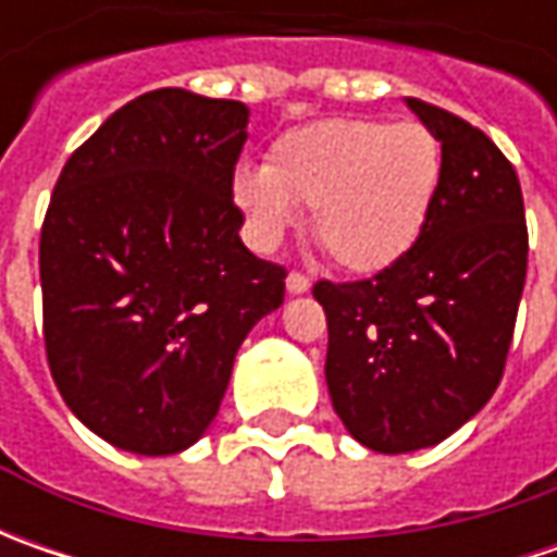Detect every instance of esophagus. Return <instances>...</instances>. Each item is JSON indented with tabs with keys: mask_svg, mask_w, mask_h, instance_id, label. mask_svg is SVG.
Here are the masks:
<instances>
[{
	"mask_svg": "<svg viewBox=\"0 0 557 557\" xmlns=\"http://www.w3.org/2000/svg\"><path fill=\"white\" fill-rule=\"evenodd\" d=\"M310 275H304V272H290L288 275V290L290 294H304V290H310Z\"/></svg>",
	"mask_w": 557,
	"mask_h": 557,
	"instance_id": "obj_1",
	"label": "esophagus"
}]
</instances>
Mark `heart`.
<instances>
[{
	"instance_id": "obj_1",
	"label": "heart",
	"mask_w": 557,
	"mask_h": 557,
	"mask_svg": "<svg viewBox=\"0 0 557 557\" xmlns=\"http://www.w3.org/2000/svg\"><path fill=\"white\" fill-rule=\"evenodd\" d=\"M440 173L443 151L424 123L334 117L285 133L267 170L235 173L232 195L260 245H275L294 225V207H307L315 242L337 267L381 272L418 242Z\"/></svg>"
}]
</instances>
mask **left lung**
Masks as SVG:
<instances>
[{
  "instance_id": "1",
  "label": "left lung",
  "mask_w": 557,
  "mask_h": 557,
  "mask_svg": "<svg viewBox=\"0 0 557 557\" xmlns=\"http://www.w3.org/2000/svg\"><path fill=\"white\" fill-rule=\"evenodd\" d=\"M437 136L443 173L412 250L359 282H315L329 319L334 412L374 453H416L496 394L527 278L515 166L468 120L406 98Z\"/></svg>"
}]
</instances>
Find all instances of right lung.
<instances>
[{
	"label": "right lung",
	"mask_w": 557,
	"mask_h": 557,
	"mask_svg": "<svg viewBox=\"0 0 557 557\" xmlns=\"http://www.w3.org/2000/svg\"><path fill=\"white\" fill-rule=\"evenodd\" d=\"M247 108L185 89L133 98L67 158L39 238L54 384L136 456L188 449L220 412L247 332L285 300L232 201Z\"/></svg>",
	"instance_id": "add662e5"
}]
</instances>
